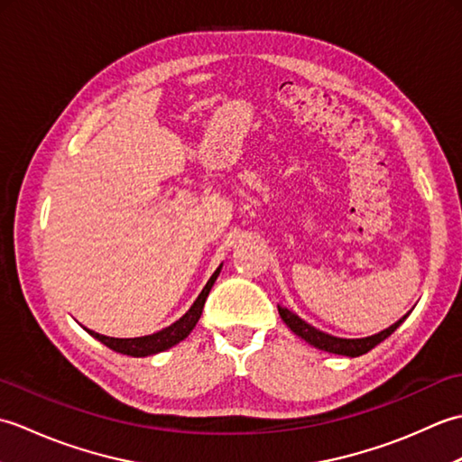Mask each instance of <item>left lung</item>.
<instances>
[{
	"label": "left lung",
	"instance_id": "left-lung-1",
	"mask_svg": "<svg viewBox=\"0 0 462 462\" xmlns=\"http://www.w3.org/2000/svg\"><path fill=\"white\" fill-rule=\"evenodd\" d=\"M278 311H280V318L283 319V323H286V326L293 333H296L298 337H301L303 341H308L310 346L318 347L321 351H328V353H336V356H346V357H359V356H363V353L371 351L373 347L377 346V343H381L383 339H387L391 333H393L409 316V313H407V316H403L399 321H395L393 326H389L387 329L375 333V336L359 337V339H346V337H336V336H331V333H326V331H321L318 328H313L311 323L303 321L298 316V313L290 311L288 308L278 306Z\"/></svg>",
	"mask_w": 462,
	"mask_h": 462
}]
</instances>
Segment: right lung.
<instances>
[{"label":"right lung","instance_id":"1","mask_svg":"<svg viewBox=\"0 0 462 462\" xmlns=\"http://www.w3.org/2000/svg\"><path fill=\"white\" fill-rule=\"evenodd\" d=\"M220 270H222V263L216 268L210 280L206 282V286L199 293V298H196L190 310L186 311L180 319L171 323L169 328L151 333V336H143V337H109V336H103V333H97L93 329H87V331H89V336H93L97 341H101L103 346H106L116 353H123V356H131V357H146V356H154V353L171 349L172 346H176V343H180L182 339L189 337L190 331L196 328V323H199V319L202 316L204 301H206V298H208L216 278L220 276Z\"/></svg>","mask_w":462,"mask_h":462}]
</instances>
